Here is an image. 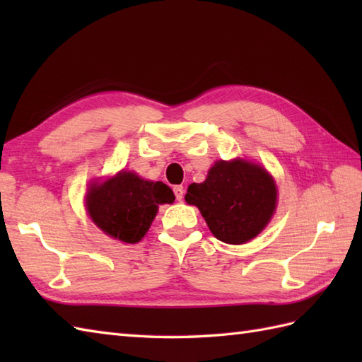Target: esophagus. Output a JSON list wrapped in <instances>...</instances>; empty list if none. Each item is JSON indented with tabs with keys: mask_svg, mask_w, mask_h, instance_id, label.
<instances>
[{
	"mask_svg": "<svg viewBox=\"0 0 362 362\" xmlns=\"http://www.w3.org/2000/svg\"><path fill=\"white\" fill-rule=\"evenodd\" d=\"M173 189H174V194H175L177 201H182L183 194H185V188H183L182 185H175Z\"/></svg>",
	"mask_w": 362,
	"mask_h": 362,
	"instance_id": "obj_1",
	"label": "esophagus"
}]
</instances>
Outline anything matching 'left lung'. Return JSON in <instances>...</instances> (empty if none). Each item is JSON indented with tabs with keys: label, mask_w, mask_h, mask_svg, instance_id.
Listing matches in <instances>:
<instances>
[{
	"label": "left lung",
	"mask_w": 362,
	"mask_h": 362,
	"mask_svg": "<svg viewBox=\"0 0 362 362\" xmlns=\"http://www.w3.org/2000/svg\"><path fill=\"white\" fill-rule=\"evenodd\" d=\"M185 201L201 210L219 241L244 244L272 218L276 188L264 168L245 160H221L210 169L205 182L191 183Z\"/></svg>",
	"instance_id": "1"
}]
</instances>
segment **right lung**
<instances>
[{"mask_svg":"<svg viewBox=\"0 0 362 362\" xmlns=\"http://www.w3.org/2000/svg\"><path fill=\"white\" fill-rule=\"evenodd\" d=\"M173 189L163 182L143 180L121 171L87 193V210L95 224L115 240L134 244L141 240L156 218L160 204L174 202Z\"/></svg>","mask_w":362,"mask_h":362,"instance_id":"add662e5","label":"right lung"}]
</instances>
